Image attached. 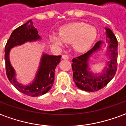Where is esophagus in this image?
I'll return each mask as SVG.
<instances>
[{"label":"esophagus","instance_id":"34e87169","mask_svg":"<svg viewBox=\"0 0 126 126\" xmlns=\"http://www.w3.org/2000/svg\"><path fill=\"white\" fill-rule=\"evenodd\" d=\"M62 59H63L67 60V59H69V56L67 55V54H63V55H62Z\"/></svg>","mask_w":126,"mask_h":126}]
</instances>
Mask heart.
<instances>
[{"mask_svg":"<svg viewBox=\"0 0 126 126\" xmlns=\"http://www.w3.org/2000/svg\"><path fill=\"white\" fill-rule=\"evenodd\" d=\"M51 42L58 46H62L65 42L73 43V47L77 52H82L89 50L97 38L96 29L82 22H76L63 26L59 35L52 33L50 36Z\"/></svg>","mask_w":126,"mask_h":126,"instance_id":"heart-1","label":"heart"}]
</instances>
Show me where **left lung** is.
<instances>
[{
    "mask_svg": "<svg viewBox=\"0 0 126 126\" xmlns=\"http://www.w3.org/2000/svg\"><path fill=\"white\" fill-rule=\"evenodd\" d=\"M106 40L109 46L107 54L109 61L103 73L95 75L89 71L88 61L92 54L100 50L102 42L99 41L87 52L72 59L73 79L79 89L88 92H94L104 87L115 76L117 68V40L112 31L106 28Z\"/></svg>",
    "mask_w": 126,
    "mask_h": 126,
    "instance_id": "1",
    "label": "left lung"
}]
</instances>
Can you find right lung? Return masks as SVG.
Returning <instances> with one entry per match:
<instances>
[{
	"label": "right lung",
	"mask_w": 126,
	"mask_h": 126,
	"mask_svg": "<svg viewBox=\"0 0 126 126\" xmlns=\"http://www.w3.org/2000/svg\"><path fill=\"white\" fill-rule=\"evenodd\" d=\"M40 39L37 30L34 27L31 20H30L12 32L5 48L6 74L9 80L21 93L32 97L44 95L50 89L54 80L55 68L60 63L61 56L43 54L34 81L29 85H23L16 79V72L9 61V52L11 48L16 46Z\"/></svg>",
	"instance_id": "right-lung-1"
}]
</instances>
